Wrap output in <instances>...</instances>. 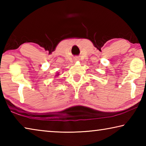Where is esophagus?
Segmentation results:
<instances>
[{"label": "esophagus", "mask_w": 146, "mask_h": 146, "mask_svg": "<svg viewBox=\"0 0 146 146\" xmlns=\"http://www.w3.org/2000/svg\"><path fill=\"white\" fill-rule=\"evenodd\" d=\"M77 60H78V58H76L75 59V61H77Z\"/></svg>", "instance_id": "esophagus-1"}]
</instances>
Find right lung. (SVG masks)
I'll use <instances>...</instances> for the list:
<instances>
[{
    "instance_id": "1",
    "label": "right lung",
    "mask_w": 146,
    "mask_h": 146,
    "mask_svg": "<svg viewBox=\"0 0 146 146\" xmlns=\"http://www.w3.org/2000/svg\"><path fill=\"white\" fill-rule=\"evenodd\" d=\"M59 75V73H56V75H55V76H58Z\"/></svg>"
}]
</instances>
